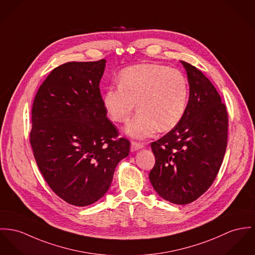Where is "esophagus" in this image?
<instances>
[{
	"label": "esophagus",
	"mask_w": 255,
	"mask_h": 255,
	"mask_svg": "<svg viewBox=\"0 0 255 255\" xmlns=\"http://www.w3.org/2000/svg\"><path fill=\"white\" fill-rule=\"evenodd\" d=\"M142 147H143V144L140 143V142H137V141H132L131 142V150L132 151H136V150H138Z\"/></svg>",
	"instance_id": "34e87169"
}]
</instances>
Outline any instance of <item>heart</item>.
I'll use <instances>...</instances> for the list:
<instances>
[{"instance_id": "1", "label": "heart", "mask_w": 255, "mask_h": 255, "mask_svg": "<svg viewBox=\"0 0 255 255\" xmlns=\"http://www.w3.org/2000/svg\"><path fill=\"white\" fill-rule=\"evenodd\" d=\"M189 94L188 81L178 70L159 64H139L124 69L118 87L107 89L104 108L116 122H126L137 104L138 113L127 133L143 138L175 128L183 118Z\"/></svg>"}]
</instances>
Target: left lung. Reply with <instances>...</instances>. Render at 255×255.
<instances>
[{
    "mask_svg": "<svg viewBox=\"0 0 255 255\" xmlns=\"http://www.w3.org/2000/svg\"><path fill=\"white\" fill-rule=\"evenodd\" d=\"M189 100L180 122L151 142L155 165L149 180L163 199L185 205L204 194L219 172L227 146L228 114L216 87L196 67L181 61Z\"/></svg>",
    "mask_w": 255,
    "mask_h": 255,
    "instance_id": "left-lung-1",
    "label": "left lung"
}]
</instances>
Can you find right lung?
<instances>
[{
    "label": "right lung",
    "instance_id": "obj_1",
    "mask_svg": "<svg viewBox=\"0 0 255 255\" xmlns=\"http://www.w3.org/2000/svg\"><path fill=\"white\" fill-rule=\"evenodd\" d=\"M105 66V59L59 66L33 103L30 143L39 171L52 191L74 206L104 196L130 151V141L118 138L104 108L99 85Z\"/></svg>",
    "mask_w": 255,
    "mask_h": 255
}]
</instances>
